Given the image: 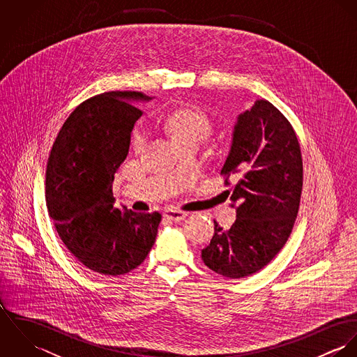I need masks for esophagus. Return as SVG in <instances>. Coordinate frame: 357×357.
<instances>
[{"label": "esophagus", "instance_id": "1", "mask_svg": "<svg viewBox=\"0 0 357 357\" xmlns=\"http://www.w3.org/2000/svg\"><path fill=\"white\" fill-rule=\"evenodd\" d=\"M165 215L169 218V220H173V221H181L184 220L188 213L184 211V210H180V208H167L165 211Z\"/></svg>", "mask_w": 357, "mask_h": 357}]
</instances>
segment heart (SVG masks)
<instances>
[{"mask_svg":"<svg viewBox=\"0 0 357 357\" xmlns=\"http://www.w3.org/2000/svg\"><path fill=\"white\" fill-rule=\"evenodd\" d=\"M159 122L163 130L177 146L188 142L199 143L213 129L211 121L199 108L185 102L169 105L160 114ZM144 144V133L142 130H135L130 136V150L135 153H142Z\"/></svg>","mask_w":357,"mask_h":357,"instance_id":"b5f03b06","label":"heart"}]
</instances>
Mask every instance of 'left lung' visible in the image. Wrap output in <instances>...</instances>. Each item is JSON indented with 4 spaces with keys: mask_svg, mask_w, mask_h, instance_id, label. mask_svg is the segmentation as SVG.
<instances>
[{
    "mask_svg": "<svg viewBox=\"0 0 357 357\" xmlns=\"http://www.w3.org/2000/svg\"><path fill=\"white\" fill-rule=\"evenodd\" d=\"M221 174L231 185L225 192L236 207V220L229 229L214 221L202 259L215 273L241 279L262 269L286 245L301 199L300 143L272 102L257 100L238 115Z\"/></svg>",
    "mask_w": 357,
    "mask_h": 357,
    "instance_id": "obj_1",
    "label": "left lung"
}]
</instances>
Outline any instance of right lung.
<instances>
[{
  "label": "right lung",
  "instance_id": "1",
  "mask_svg": "<svg viewBox=\"0 0 357 357\" xmlns=\"http://www.w3.org/2000/svg\"><path fill=\"white\" fill-rule=\"evenodd\" d=\"M142 92H105L79 104L48 158V211L67 249L93 272L118 276L150 253L162 215L114 207L112 181L126 159Z\"/></svg>",
  "mask_w": 357,
  "mask_h": 357
}]
</instances>
